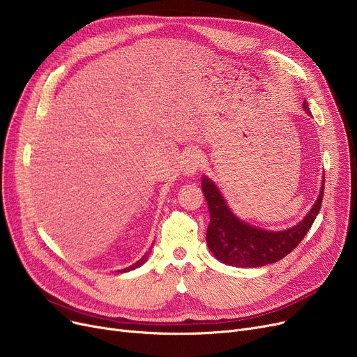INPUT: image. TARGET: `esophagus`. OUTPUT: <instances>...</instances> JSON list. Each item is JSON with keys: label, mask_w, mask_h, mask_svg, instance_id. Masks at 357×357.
Listing matches in <instances>:
<instances>
[{"label": "esophagus", "mask_w": 357, "mask_h": 357, "mask_svg": "<svg viewBox=\"0 0 357 357\" xmlns=\"http://www.w3.org/2000/svg\"><path fill=\"white\" fill-rule=\"evenodd\" d=\"M202 166V156L197 149H188L183 155V172L186 175L195 174Z\"/></svg>", "instance_id": "obj_1"}]
</instances>
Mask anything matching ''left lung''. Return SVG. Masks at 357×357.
<instances>
[{
	"label": "left lung",
	"mask_w": 357,
	"mask_h": 357,
	"mask_svg": "<svg viewBox=\"0 0 357 357\" xmlns=\"http://www.w3.org/2000/svg\"><path fill=\"white\" fill-rule=\"evenodd\" d=\"M304 111L311 114L307 101L304 102ZM201 185L211 217L207 229V245L222 264L237 268L265 266L289 255L311 229L320 213L324 195L323 181L317 202L301 222L284 231H268L240 221L229 210L218 188L207 176L202 178Z\"/></svg>",
	"instance_id": "obj_1"
}]
</instances>
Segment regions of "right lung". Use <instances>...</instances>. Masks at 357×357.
I'll return each mask as SVG.
<instances>
[{"label":"right lung","mask_w":357,"mask_h":357,"mask_svg":"<svg viewBox=\"0 0 357 357\" xmlns=\"http://www.w3.org/2000/svg\"><path fill=\"white\" fill-rule=\"evenodd\" d=\"M144 260H146V255L140 259V260H137L135 265H131V266H128V268H126V269H123V271H120V273L121 272H128V271H131V269H136V268H139V266H142L143 264H144Z\"/></svg>","instance_id":"right-lung-1"}]
</instances>
